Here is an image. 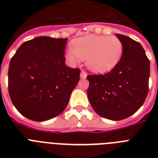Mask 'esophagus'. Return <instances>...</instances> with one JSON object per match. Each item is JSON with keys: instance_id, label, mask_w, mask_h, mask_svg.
<instances>
[{"instance_id": "esophagus-1", "label": "esophagus", "mask_w": 158, "mask_h": 158, "mask_svg": "<svg viewBox=\"0 0 158 158\" xmlns=\"http://www.w3.org/2000/svg\"><path fill=\"white\" fill-rule=\"evenodd\" d=\"M87 77V73L84 70H82L81 73H80V78L81 79H86Z\"/></svg>"}]
</instances>
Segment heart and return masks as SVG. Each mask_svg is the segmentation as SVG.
<instances>
[{
	"label": "heart",
	"mask_w": 158,
	"mask_h": 158,
	"mask_svg": "<svg viewBox=\"0 0 158 158\" xmlns=\"http://www.w3.org/2000/svg\"><path fill=\"white\" fill-rule=\"evenodd\" d=\"M123 43L116 37L103 35L84 36L76 38L68 48L66 57L71 64L80 60L95 74H105L112 70L120 62L123 54Z\"/></svg>",
	"instance_id": "b5f03b06"
}]
</instances>
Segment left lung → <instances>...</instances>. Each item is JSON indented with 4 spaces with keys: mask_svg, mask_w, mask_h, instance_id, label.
Here are the masks:
<instances>
[{
    "mask_svg": "<svg viewBox=\"0 0 158 158\" xmlns=\"http://www.w3.org/2000/svg\"><path fill=\"white\" fill-rule=\"evenodd\" d=\"M116 37L123 43L120 62L109 73L88 75V98L102 117L120 120L135 114L148 93L150 62L139 43L127 36Z\"/></svg>",
    "mask_w": 158,
    "mask_h": 158,
    "instance_id": "obj_1",
    "label": "left lung"
}]
</instances>
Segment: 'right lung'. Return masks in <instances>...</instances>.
<instances>
[{
  "label": "right lung",
  "instance_id": "1",
  "mask_svg": "<svg viewBox=\"0 0 158 158\" xmlns=\"http://www.w3.org/2000/svg\"><path fill=\"white\" fill-rule=\"evenodd\" d=\"M67 38L38 37L27 41L11 58L8 89L20 114L34 121L59 115L79 83L80 70L66 66Z\"/></svg>",
  "mask_w": 158,
  "mask_h": 158
}]
</instances>
